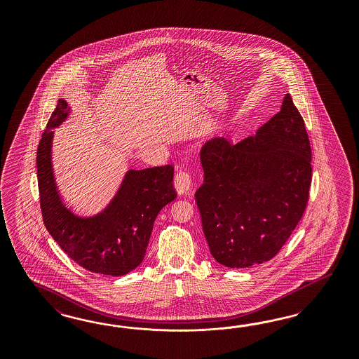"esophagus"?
<instances>
[{"instance_id": "34e87169", "label": "esophagus", "mask_w": 359, "mask_h": 359, "mask_svg": "<svg viewBox=\"0 0 359 359\" xmlns=\"http://www.w3.org/2000/svg\"><path fill=\"white\" fill-rule=\"evenodd\" d=\"M175 188L177 195H185L191 189V175L185 171H180L175 176Z\"/></svg>"}]
</instances>
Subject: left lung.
I'll return each instance as SVG.
<instances>
[{
  "mask_svg": "<svg viewBox=\"0 0 359 359\" xmlns=\"http://www.w3.org/2000/svg\"><path fill=\"white\" fill-rule=\"evenodd\" d=\"M204 183L196 191L213 258L230 269L270 261L304 213L312 167L304 120L285 95L282 108L254 137L224 138L200 151Z\"/></svg>",
  "mask_w": 359,
  "mask_h": 359,
  "instance_id": "8db88e82",
  "label": "left lung"
}]
</instances>
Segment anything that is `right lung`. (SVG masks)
<instances>
[{
    "instance_id": "1",
    "label": "right lung",
    "mask_w": 359,
    "mask_h": 359,
    "mask_svg": "<svg viewBox=\"0 0 359 359\" xmlns=\"http://www.w3.org/2000/svg\"><path fill=\"white\" fill-rule=\"evenodd\" d=\"M71 113L60 98L36 151V174L46 229L62 250L88 271L122 276L141 264L155 218L176 198L172 165L128 170L108 205L80 216L65 205L51 161L55 128Z\"/></svg>"
}]
</instances>
